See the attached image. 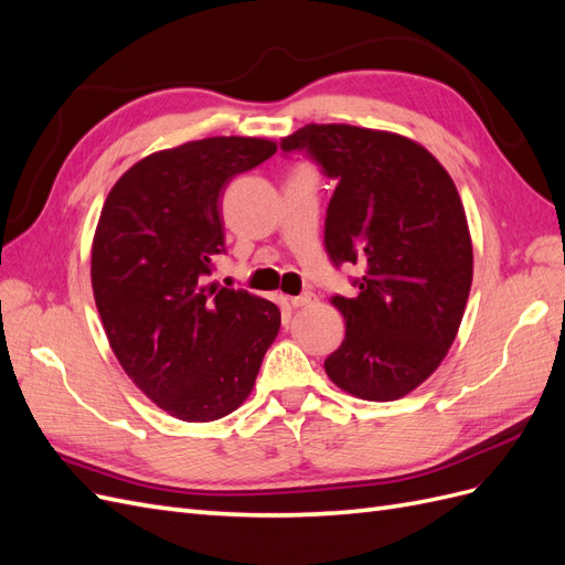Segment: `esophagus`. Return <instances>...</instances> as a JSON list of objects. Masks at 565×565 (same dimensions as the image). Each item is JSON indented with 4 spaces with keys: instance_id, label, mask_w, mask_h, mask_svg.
<instances>
[{
    "instance_id": "34e87169",
    "label": "esophagus",
    "mask_w": 565,
    "mask_h": 565,
    "mask_svg": "<svg viewBox=\"0 0 565 565\" xmlns=\"http://www.w3.org/2000/svg\"><path fill=\"white\" fill-rule=\"evenodd\" d=\"M313 301H316L313 292H303L299 297H289V306H292V309H301V306H309Z\"/></svg>"
}]
</instances>
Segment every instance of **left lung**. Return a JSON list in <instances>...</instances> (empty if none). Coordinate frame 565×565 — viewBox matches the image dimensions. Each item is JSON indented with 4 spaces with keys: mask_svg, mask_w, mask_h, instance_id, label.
<instances>
[{
    "mask_svg": "<svg viewBox=\"0 0 565 565\" xmlns=\"http://www.w3.org/2000/svg\"><path fill=\"white\" fill-rule=\"evenodd\" d=\"M337 183L324 216L332 264H363L328 377L365 401H396L446 358L471 289L467 214L450 174L419 143L351 125H306L280 141Z\"/></svg>",
    "mask_w": 565,
    "mask_h": 565,
    "instance_id": "obj_1",
    "label": "left lung"
}]
</instances>
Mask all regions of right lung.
<instances>
[{"label":"right lung","mask_w":565,"mask_h":565,"mask_svg":"<svg viewBox=\"0 0 565 565\" xmlns=\"http://www.w3.org/2000/svg\"><path fill=\"white\" fill-rule=\"evenodd\" d=\"M276 143L214 136L152 152L119 177L92 247V287L119 365L177 419L241 407L278 337L280 309L245 289L207 285L226 252L218 198Z\"/></svg>","instance_id":"1"}]
</instances>
